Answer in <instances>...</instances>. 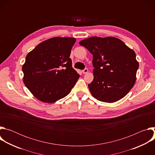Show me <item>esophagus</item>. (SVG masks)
Returning a JSON list of instances; mask_svg holds the SVG:
<instances>
[{
    "instance_id": "obj_1",
    "label": "esophagus",
    "mask_w": 155,
    "mask_h": 155,
    "mask_svg": "<svg viewBox=\"0 0 155 155\" xmlns=\"http://www.w3.org/2000/svg\"><path fill=\"white\" fill-rule=\"evenodd\" d=\"M82 72H83V74H86V73H87L88 72V70L87 69H84L83 71H82Z\"/></svg>"
}]
</instances>
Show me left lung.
I'll return each instance as SVG.
<instances>
[{
	"label": "left lung",
	"mask_w": 155,
	"mask_h": 155,
	"mask_svg": "<svg viewBox=\"0 0 155 155\" xmlns=\"http://www.w3.org/2000/svg\"><path fill=\"white\" fill-rule=\"evenodd\" d=\"M79 44L93 54L94 79L88 84L93 96L108 103L124 97L136 83L139 62L134 50L114 37H92Z\"/></svg>",
	"instance_id": "1"
}]
</instances>
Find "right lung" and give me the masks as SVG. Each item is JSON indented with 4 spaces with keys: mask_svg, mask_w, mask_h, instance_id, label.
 I'll use <instances>...</instances> for the list:
<instances>
[{
    "mask_svg": "<svg viewBox=\"0 0 155 155\" xmlns=\"http://www.w3.org/2000/svg\"><path fill=\"white\" fill-rule=\"evenodd\" d=\"M75 38L56 37L41 42L26 56L23 82L39 101L53 103L71 91L80 75L69 58Z\"/></svg>",
    "mask_w": 155,
    "mask_h": 155,
    "instance_id": "1",
    "label": "right lung"
}]
</instances>
